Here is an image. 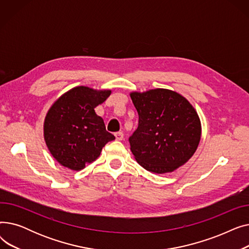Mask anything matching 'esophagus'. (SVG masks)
I'll list each match as a JSON object with an SVG mask.
<instances>
[{"mask_svg": "<svg viewBox=\"0 0 249 249\" xmlns=\"http://www.w3.org/2000/svg\"><path fill=\"white\" fill-rule=\"evenodd\" d=\"M123 136H124V134H123L122 132H116V133H115V137H116V140H118V141L122 140V139H123Z\"/></svg>", "mask_w": 249, "mask_h": 249, "instance_id": "34e87169", "label": "esophagus"}]
</instances>
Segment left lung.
Returning a JSON list of instances; mask_svg holds the SVG:
<instances>
[{
  "mask_svg": "<svg viewBox=\"0 0 249 249\" xmlns=\"http://www.w3.org/2000/svg\"><path fill=\"white\" fill-rule=\"evenodd\" d=\"M139 120L130 149L146 171L166 174L184 165L200 143L202 126L193 105L167 89L130 93Z\"/></svg>",
  "mask_w": 249,
  "mask_h": 249,
  "instance_id": "left-lung-1",
  "label": "left lung"
}]
</instances>
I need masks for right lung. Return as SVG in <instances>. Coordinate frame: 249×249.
Listing matches in <instances>:
<instances>
[{
	"mask_svg": "<svg viewBox=\"0 0 249 249\" xmlns=\"http://www.w3.org/2000/svg\"><path fill=\"white\" fill-rule=\"evenodd\" d=\"M111 89L75 87L49 108L43 134L51 155L62 166L81 171L96 160L106 143L115 139L95 108L111 95Z\"/></svg>",
	"mask_w": 249,
	"mask_h": 249,
	"instance_id": "right-lung-1",
	"label": "right lung"
}]
</instances>
